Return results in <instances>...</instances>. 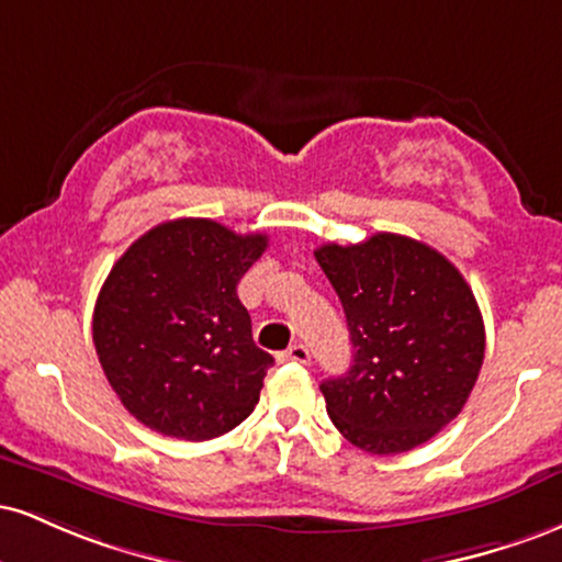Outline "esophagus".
Instances as JSON below:
<instances>
[{"instance_id":"34e87169","label":"esophagus","mask_w":562,"mask_h":562,"mask_svg":"<svg viewBox=\"0 0 562 562\" xmlns=\"http://www.w3.org/2000/svg\"><path fill=\"white\" fill-rule=\"evenodd\" d=\"M308 359H312V353H308L306 346L301 344H293L288 348V351L277 353V362H295V364H308Z\"/></svg>"}]
</instances>
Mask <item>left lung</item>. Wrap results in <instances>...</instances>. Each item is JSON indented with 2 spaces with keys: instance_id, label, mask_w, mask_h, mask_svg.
<instances>
[{
  "instance_id": "obj_1",
  "label": "left lung",
  "mask_w": 562,
  "mask_h": 562,
  "mask_svg": "<svg viewBox=\"0 0 562 562\" xmlns=\"http://www.w3.org/2000/svg\"><path fill=\"white\" fill-rule=\"evenodd\" d=\"M353 344L346 375L319 385L353 447L398 454L430 441L465 406L483 364L481 308L460 269L412 237L378 232L314 250Z\"/></svg>"
}]
</instances>
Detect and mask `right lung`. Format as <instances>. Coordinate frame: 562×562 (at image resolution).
<instances>
[{
    "label": "right lung",
    "mask_w": 562,
    "mask_h": 562,
    "mask_svg": "<svg viewBox=\"0 0 562 562\" xmlns=\"http://www.w3.org/2000/svg\"><path fill=\"white\" fill-rule=\"evenodd\" d=\"M267 235L173 218L134 240L94 303L92 338L121 404L150 430L209 441L259 404L274 359L254 344L237 282Z\"/></svg>",
    "instance_id": "obj_1"
}]
</instances>
